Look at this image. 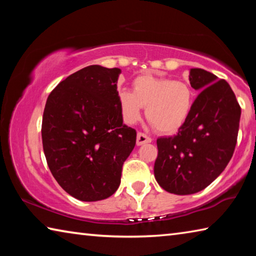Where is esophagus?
Wrapping results in <instances>:
<instances>
[{
  "label": "esophagus",
  "mask_w": 256,
  "mask_h": 256,
  "mask_svg": "<svg viewBox=\"0 0 256 256\" xmlns=\"http://www.w3.org/2000/svg\"><path fill=\"white\" fill-rule=\"evenodd\" d=\"M151 141H152V140H151V138H149L148 136H146L144 133H142V132L138 133V136H136V144L138 146H142L144 144H150Z\"/></svg>",
  "instance_id": "esophagus-1"
}]
</instances>
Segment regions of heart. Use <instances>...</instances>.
Returning <instances> with one entry per match:
<instances>
[{
    "mask_svg": "<svg viewBox=\"0 0 256 256\" xmlns=\"http://www.w3.org/2000/svg\"><path fill=\"white\" fill-rule=\"evenodd\" d=\"M133 92L120 89L118 105L128 124L141 118L144 107L150 124L164 134H172L183 126L193 108V90L183 81H174L146 73L132 82Z\"/></svg>",
    "mask_w": 256,
    "mask_h": 256,
    "instance_id": "b5f03b06",
    "label": "heart"
}]
</instances>
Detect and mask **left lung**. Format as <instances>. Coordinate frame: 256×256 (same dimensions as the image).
I'll list each match as a JSON object with an SVG mask.
<instances>
[{
  "label": "left lung",
  "mask_w": 256,
  "mask_h": 256,
  "mask_svg": "<svg viewBox=\"0 0 256 256\" xmlns=\"http://www.w3.org/2000/svg\"><path fill=\"white\" fill-rule=\"evenodd\" d=\"M190 84L200 94L178 133L157 140L154 168L158 184L177 196L200 192L222 174L240 128V106L226 80L190 68Z\"/></svg>",
  "instance_id": "8db88e82"
}]
</instances>
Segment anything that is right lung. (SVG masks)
<instances>
[{
  "label": "right lung",
  "mask_w": 256,
  "mask_h": 256,
  "mask_svg": "<svg viewBox=\"0 0 256 256\" xmlns=\"http://www.w3.org/2000/svg\"><path fill=\"white\" fill-rule=\"evenodd\" d=\"M120 70L81 68L55 86L42 123V148L54 178L80 201L110 198L136 146V131L123 123L118 100Z\"/></svg>",
  "instance_id": "1"
}]
</instances>
